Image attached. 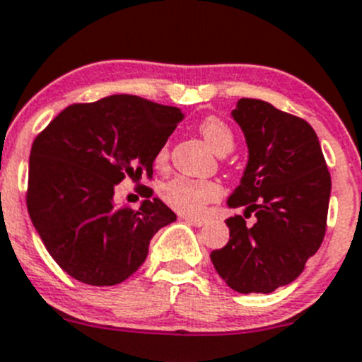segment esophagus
<instances>
[{
	"label": "esophagus",
	"instance_id": "34e87169",
	"mask_svg": "<svg viewBox=\"0 0 362 362\" xmlns=\"http://www.w3.org/2000/svg\"><path fill=\"white\" fill-rule=\"evenodd\" d=\"M182 218H184L187 223H191V225H194V227H202V225H204V223H205V219L192 218V216H182Z\"/></svg>",
	"mask_w": 362,
	"mask_h": 362
}]
</instances>
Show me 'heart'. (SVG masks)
Returning a JSON list of instances; mask_svg holds the SVG:
<instances>
[{
  "mask_svg": "<svg viewBox=\"0 0 362 362\" xmlns=\"http://www.w3.org/2000/svg\"><path fill=\"white\" fill-rule=\"evenodd\" d=\"M202 137L207 141L209 146L219 155H225L234 148V132L223 119L216 116H207L200 121ZM170 151L168 146H162L155 155V164L164 168L168 164ZM160 197L165 204L177 212L185 216H198L204 212L212 202L221 197V185L214 180H200V178L177 177L165 182L160 189Z\"/></svg>",
  "mask_w": 362,
  "mask_h": 362,
  "instance_id": "obj_1",
  "label": "heart"
}]
</instances>
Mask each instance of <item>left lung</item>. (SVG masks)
<instances>
[{
    "label": "left lung",
    "instance_id": "obj_1",
    "mask_svg": "<svg viewBox=\"0 0 362 362\" xmlns=\"http://www.w3.org/2000/svg\"><path fill=\"white\" fill-rule=\"evenodd\" d=\"M232 116L248 144L241 185L232 209L253 211L227 219L230 239L211 253L216 272L234 291L273 293L291 284L318 252L327 230L330 173L318 135L305 119L262 100L243 98Z\"/></svg>",
    "mask_w": 362,
    "mask_h": 362
}]
</instances>
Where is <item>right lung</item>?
<instances>
[{"mask_svg":"<svg viewBox=\"0 0 362 362\" xmlns=\"http://www.w3.org/2000/svg\"><path fill=\"white\" fill-rule=\"evenodd\" d=\"M180 119L177 107L114 94L69 105L37 135L26 207L67 275L89 286L123 282L144 262L155 232L177 219L158 198L132 209L112 197L127 177L151 180L155 155Z\"/></svg>","mask_w":362,"mask_h":362,"instance_id":"right-lung-1","label":"right lung"}]
</instances>
